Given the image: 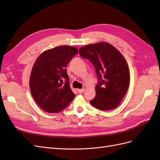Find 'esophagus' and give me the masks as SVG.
<instances>
[{
  "label": "esophagus",
  "mask_w": 160,
  "mask_h": 160,
  "mask_svg": "<svg viewBox=\"0 0 160 160\" xmlns=\"http://www.w3.org/2000/svg\"><path fill=\"white\" fill-rule=\"evenodd\" d=\"M77 91H78V93H83V92L85 91V89H77Z\"/></svg>",
  "instance_id": "esophagus-1"
}]
</instances>
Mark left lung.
I'll list each match as a JSON object with an SVG mask.
<instances>
[{"label":"left lung","mask_w":160,"mask_h":160,"mask_svg":"<svg viewBox=\"0 0 160 160\" xmlns=\"http://www.w3.org/2000/svg\"><path fill=\"white\" fill-rule=\"evenodd\" d=\"M79 55L93 63L99 79L95 98L90 103L102 111L117 108L126 93L130 81L129 67L123 55L107 42L82 47Z\"/></svg>","instance_id":"obj_1"}]
</instances>
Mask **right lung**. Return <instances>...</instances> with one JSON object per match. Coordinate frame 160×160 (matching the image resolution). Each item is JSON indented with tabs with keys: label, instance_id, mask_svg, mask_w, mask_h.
Here are the masks:
<instances>
[{
	"label": "right lung",
	"instance_id": "obj_1",
	"mask_svg": "<svg viewBox=\"0 0 160 160\" xmlns=\"http://www.w3.org/2000/svg\"><path fill=\"white\" fill-rule=\"evenodd\" d=\"M77 52L76 47L58 46L42 52L34 63L30 91L37 104L46 112L59 113L74 99L66 66Z\"/></svg>",
	"mask_w": 160,
	"mask_h": 160
}]
</instances>
